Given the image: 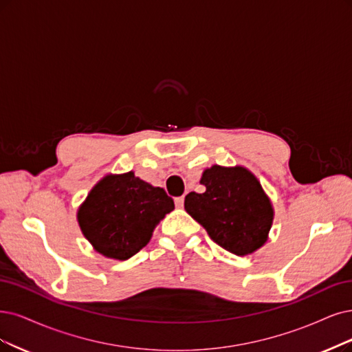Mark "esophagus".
Listing matches in <instances>:
<instances>
[{"label":"esophagus","mask_w":352,"mask_h":352,"mask_svg":"<svg viewBox=\"0 0 352 352\" xmlns=\"http://www.w3.org/2000/svg\"><path fill=\"white\" fill-rule=\"evenodd\" d=\"M175 206L178 207V209H183L184 207V196H181V197H175Z\"/></svg>","instance_id":"1"}]
</instances>
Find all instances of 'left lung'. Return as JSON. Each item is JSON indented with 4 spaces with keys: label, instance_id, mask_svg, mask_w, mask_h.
I'll return each mask as SVG.
<instances>
[{
    "label": "left lung",
    "instance_id": "8db88e82",
    "mask_svg": "<svg viewBox=\"0 0 352 352\" xmlns=\"http://www.w3.org/2000/svg\"><path fill=\"white\" fill-rule=\"evenodd\" d=\"M200 183L206 191L187 194L184 207L210 239L235 255L261 248L272 223V207L248 169L213 165Z\"/></svg>",
    "mask_w": 352,
    "mask_h": 352
}]
</instances>
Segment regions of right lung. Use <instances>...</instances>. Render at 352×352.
<instances>
[{
  "label": "right lung",
  "mask_w": 352,
  "mask_h": 352,
  "mask_svg": "<svg viewBox=\"0 0 352 352\" xmlns=\"http://www.w3.org/2000/svg\"><path fill=\"white\" fill-rule=\"evenodd\" d=\"M173 210L174 200L164 188L127 173L102 178L81 206L78 222L96 251L127 259L149 242L155 225Z\"/></svg>",
  "instance_id": "1"
}]
</instances>
